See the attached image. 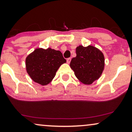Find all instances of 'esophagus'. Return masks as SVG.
I'll return each instance as SVG.
<instances>
[{"mask_svg":"<svg viewBox=\"0 0 132 132\" xmlns=\"http://www.w3.org/2000/svg\"><path fill=\"white\" fill-rule=\"evenodd\" d=\"M70 61H71V58H70V57L67 59V64H70Z\"/></svg>","mask_w":132,"mask_h":132,"instance_id":"1","label":"esophagus"}]
</instances>
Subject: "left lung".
Listing matches in <instances>:
<instances>
[{
	"label": "left lung",
	"instance_id": "left-lung-1",
	"mask_svg": "<svg viewBox=\"0 0 132 132\" xmlns=\"http://www.w3.org/2000/svg\"><path fill=\"white\" fill-rule=\"evenodd\" d=\"M76 56L71 59L70 66L81 82L92 84L99 79L104 67V57L100 50L92 46L77 47Z\"/></svg>",
	"mask_w": 132,
	"mask_h": 132
}]
</instances>
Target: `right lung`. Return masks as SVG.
<instances>
[{
  "label": "right lung",
  "instance_id": "obj_1",
  "mask_svg": "<svg viewBox=\"0 0 132 132\" xmlns=\"http://www.w3.org/2000/svg\"><path fill=\"white\" fill-rule=\"evenodd\" d=\"M65 62L59 50L37 48L26 57V71L34 82L46 85L53 80L59 67Z\"/></svg>",
  "mask_w": 132,
  "mask_h": 132
}]
</instances>
